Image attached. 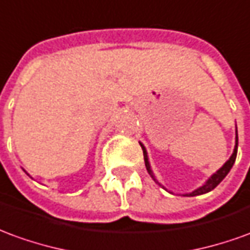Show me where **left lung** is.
Returning a JSON list of instances; mask_svg holds the SVG:
<instances>
[{"label": "left lung", "instance_id": "left-lung-1", "mask_svg": "<svg viewBox=\"0 0 250 250\" xmlns=\"http://www.w3.org/2000/svg\"><path fill=\"white\" fill-rule=\"evenodd\" d=\"M237 132V131H235ZM141 146H142V150H143V157H145V165H146V169H147V172L149 174L153 177V180H155L154 174L151 172V167H150V164H149V158H147V153H146V149H145V146H143L142 143H141ZM237 149H238V134H235V146H234V151H233V154L231 157L229 158L228 161L225 162V165H223L219 170H216L215 173L211 176L210 179L207 180L206 183H204L203 186L199 187L198 189H195V191L189 192V193H184V196H198V195H203V193H207V192L212 191L214 188H215L221 181H222L228 173L230 172V169L233 167L235 162V157H237ZM157 181V180H155ZM158 183V181H157ZM160 184V183H158ZM161 186V184H160Z\"/></svg>", "mask_w": 250, "mask_h": 250}]
</instances>
